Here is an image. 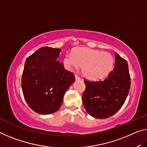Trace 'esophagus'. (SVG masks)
Returning <instances> with one entry per match:
<instances>
[{
	"instance_id": "1",
	"label": "esophagus",
	"mask_w": 147,
	"mask_h": 147,
	"mask_svg": "<svg viewBox=\"0 0 147 147\" xmlns=\"http://www.w3.org/2000/svg\"><path fill=\"white\" fill-rule=\"evenodd\" d=\"M75 78L76 80H80V77L78 75H77V74H75Z\"/></svg>"
}]
</instances>
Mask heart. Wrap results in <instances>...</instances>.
<instances>
[{"label": "heart", "instance_id": "heart-1", "mask_svg": "<svg viewBox=\"0 0 147 147\" xmlns=\"http://www.w3.org/2000/svg\"><path fill=\"white\" fill-rule=\"evenodd\" d=\"M67 69L82 66V71L87 78L96 80L106 77L113 68L114 58L110 53L86 47L74 49L72 54L67 53L63 58Z\"/></svg>", "mask_w": 147, "mask_h": 147}]
</instances>
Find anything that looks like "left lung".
Segmentation results:
<instances>
[{
	"label": "left lung",
	"instance_id": "8db88e82",
	"mask_svg": "<svg viewBox=\"0 0 147 147\" xmlns=\"http://www.w3.org/2000/svg\"><path fill=\"white\" fill-rule=\"evenodd\" d=\"M113 69L104 80H84L86 89L82 101L87 112L98 119L115 114L125 102L130 88L127 61L115 53Z\"/></svg>",
	"mask_w": 147,
	"mask_h": 147
}]
</instances>
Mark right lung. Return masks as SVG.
I'll return each mask as SVG.
<instances>
[{
	"mask_svg": "<svg viewBox=\"0 0 147 147\" xmlns=\"http://www.w3.org/2000/svg\"><path fill=\"white\" fill-rule=\"evenodd\" d=\"M59 49L43 47L28 58L22 74L24 98L32 110L51 114L60 108L64 94L75 80L72 72L57 60Z\"/></svg>",
	"mask_w": 147,
	"mask_h": 147,
	"instance_id": "right-lung-1",
	"label": "right lung"
}]
</instances>
